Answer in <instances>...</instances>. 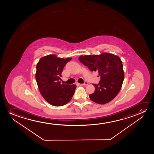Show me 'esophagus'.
I'll return each instance as SVG.
<instances>
[{
  "mask_svg": "<svg viewBox=\"0 0 154 154\" xmlns=\"http://www.w3.org/2000/svg\"><path fill=\"white\" fill-rule=\"evenodd\" d=\"M88 83L87 82H85L84 84H80V86H87V85H88Z\"/></svg>",
  "mask_w": 154,
  "mask_h": 154,
  "instance_id": "34e87169",
  "label": "esophagus"
}]
</instances>
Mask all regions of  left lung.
<instances>
[{
    "label": "left lung",
    "instance_id": "obj_1",
    "mask_svg": "<svg viewBox=\"0 0 154 154\" xmlns=\"http://www.w3.org/2000/svg\"><path fill=\"white\" fill-rule=\"evenodd\" d=\"M79 60L91 72H98L101 77L99 84H93L95 91L89 95L91 100L103 105L114 99L121 89L124 79L120 58L112 54L103 53L99 55H82Z\"/></svg>",
    "mask_w": 154,
    "mask_h": 154
}]
</instances>
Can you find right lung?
I'll use <instances>...</instances> for the list:
<instances>
[{"label": "right lung", "mask_w": 154, "mask_h": 154, "mask_svg": "<svg viewBox=\"0 0 154 154\" xmlns=\"http://www.w3.org/2000/svg\"><path fill=\"white\" fill-rule=\"evenodd\" d=\"M72 59L51 54L41 58L37 64L35 77L38 89L43 98L51 105H65L74 95L76 85H69L59 82L63 67Z\"/></svg>", "instance_id": "right-lung-1"}]
</instances>
